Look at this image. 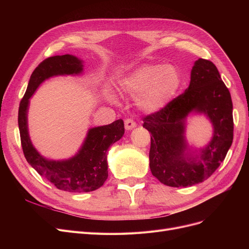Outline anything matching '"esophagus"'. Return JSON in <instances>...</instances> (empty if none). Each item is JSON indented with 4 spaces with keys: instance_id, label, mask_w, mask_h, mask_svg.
Masks as SVG:
<instances>
[{
    "instance_id": "esophagus-1",
    "label": "esophagus",
    "mask_w": 249,
    "mask_h": 249,
    "mask_svg": "<svg viewBox=\"0 0 249 249\" xmlns=\"http://www.w3.org/2000/svg\"><path fill=\"white\" fill-rule=\"evenodd\" d=\"M124 124H125V129L126 130H130L136 126V123L131 119V118H127V119L124 120Z\"/></svg>"
}]
</instances>
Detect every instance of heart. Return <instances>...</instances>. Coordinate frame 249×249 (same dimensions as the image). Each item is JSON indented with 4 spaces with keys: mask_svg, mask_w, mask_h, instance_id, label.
Instances as JSON below:
<instances>
[{
    "mask_svg": "<svg viewBox=\"0 0 249 249\" xmlns=\"http://www.w3.org/2000/svg\"><path fill=\"white\" fill-rule=\"evenodd\" d=\"M181 83V71L174 64H143L123 78L120 89L136 97L142 110L155 112L166 106Z\"/></svg>",
    "mask_w": 249,
    "mask_h": 249,
    "instance_id": "b5f03b06",
    "label": "heart"
}]
</instances>
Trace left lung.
Wrapping results in <instances>:
<instances>
[{"instance_id":"left-lung-1","label":"left lung","mask_w":249,"mask_h":249,"mask_svg":"<svg viewBox=\"0 0 249 249\" xmlns=\"http://www.w3.org/2000/svg\"><path fill=\"white\" fill-rule=\"evenodd\" d=\"M230 91L216 65L208 59L195 62L189 88L162 109L143 118L151 133L149 166L152 175L169 187H191L210 178L233 141ZM192 110L206 113L214 126V135L200 158L186 159L183 122Z\"/></svg>"}]
</instances>
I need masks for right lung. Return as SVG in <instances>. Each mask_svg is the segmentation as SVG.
Listing matches in <instances>:
<instances>
[{
    "instance_id": "1",
    "label": "right lung",
    "mask_w": 249,
    "mask_h": 249,
    "mask_svg": "<svg viewBox=\"0 0 249 249\" xmlns=\"http://www.w3.org/2000/svg\"><path fill=\"white\" fill-rule=\"evenodd\" d=\"M82 71V61L70 54L44 59L32 72L18 112L21 145L26 160L55 188L71 193L91 192L104 185L108 178L107 151L111 144L123 136V120L90 129L82 149L74 158L52 161L43 159L31 144L27 129V109L30 97L46 78L57 74L80 73Z\"/></svg>"
}]
</instances>
